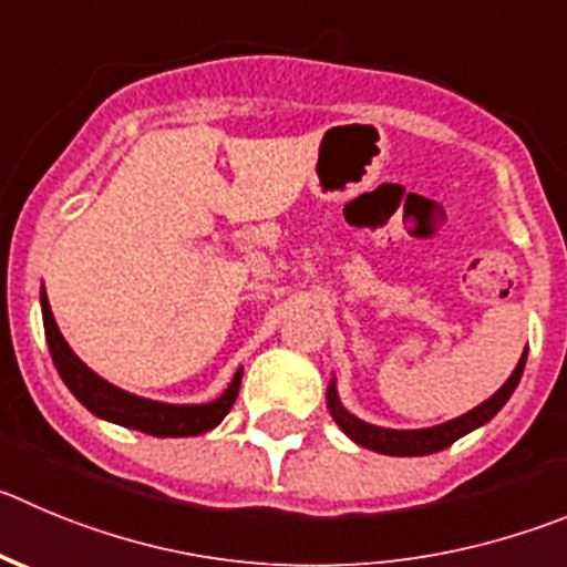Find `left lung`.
<instances>
[{"instance_id":"1","label":"left lung","mask_w":567,"mask_h":567,"mask_svg":"<svg viewBox=\"0 0 567 567\" xmlns=\"http://www.w3.org/2000/svg\"><path fill=\"white\" fill-rule=\"evenodd\" d=\"M523 367H526V352H523L520 363L515 367L512 378L506 380L489 400H484V403L475 405L467 414L456 416V420L444 422V425L420 427V431H394V427L369 425V422L358 420V416L349 414L341 405V400H338L336 380H332L330 389H327V409H330L338 427H341L352 442L361 444V447H369V451L374 453H385V456H427V453H439L444 451V447H451V444L456 442V439H462L464 433L475 431V427H481L484 422H489L492 416L498 414L506 405V400L512 396V391L520 383Z\"/></svg>"}]
</instances>
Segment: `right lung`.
<instances>
[{"label": "right lung", "instance_id": "right-lung-1", "mask_svg": "<svg viewBox=\"0 0 567 567\" xmlns=\"http://www.w3.org/2000/svg\"><path fill=\"white\" fill-rule=\"evenodd\" d=\"M41 313H44V332L47 343H50V355L55 363L58 374L66 383V389L92 411L100 420L116 422L123 427H134V431L151 433V436H198V433L212 431L220 425L226 414L231 411L240 391L243 369H237L235 380L229 389L212 400L206 405H171V403H156V400H145V396L128 394V391L116 389L109 380L94 374L81 358L69 349L63 341L61 330H58L55 319H52L50 301L47 293H41Z\"/></svg>", "mask_w": 567, "mask_h": 567}]
</instances>
